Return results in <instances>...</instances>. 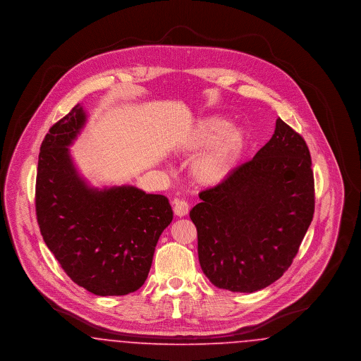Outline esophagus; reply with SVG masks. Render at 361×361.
I'll return each instance as SVG.
<instances>
[{
	"label": "esophagus",
	"instance_id": "34e87169",
	"mask_svg": "<svg viewBox=\"0 0 361 361\" xmlns=\"http://www.w3.org/2000/svg\"><path fill=\"white\" fill-rule=\"evenodd\" d=\"M173 211H174V214H176L178 218H183V216H185V215L188 214V203L184 202V200L176 199V200L173 202Z\"/></svg>",
	"mask_w": 361,
	"mask_h": 361
}]
</instances>
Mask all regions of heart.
I'll return each mask as SVG.
<instances>
[{"mask_svg":"<svg viewBox=\"0 0 361 361\" xmlns=\"http://www.w3.org/2000/svg\"><path fill=\"white\" fill-rule=\"evenodd\" d=\"M222 118H206L199 121L187 142L189 153H206L190 166L192 180L200 187H216L234 171L245 149L246 137L238 127H230Z\"/></svg>","mask_w":361,"mask_h":361,"instance_id":"1","label":"heart"}]
</instances>
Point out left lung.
<instances>
[{
    "mask_svg": "<svg viewBox=\"0 0 361 361\" xmlns=\"http://www.w3.org/2000/svg\"><path fill=\"white\" fill-rule=\"evenodd\" d=\"M189 216L199 262L222 290L255 292L291 267L314 215V174L302 135L281 121L253 159L202 190Z\"/></svg>",
    "mask_w": 361,
    "mask_h": 361,
    "instance_id": "left-lung-1",
    "label": "left lung"
}]
</instances>
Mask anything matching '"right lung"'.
<instances>
[{
    "label": "right lung",
    "instance_id": "right-lung-1",
    "mask_svg": "<svg viewBox=\"0 0 361 361\" xmlns=\"http://www.w3.org/2000/svg\"><path fill=\"white\" fill-rule=\"evenodd\" d=\"M85 121V111L77 104L42 142L37 224L47 247L75 284L99 296H121L146 281L157 242L172 222V207L164 195L133 185L90 187L69 150Z\"/></svg>",
    "mask_w": 361,
    "mask_h": 361
}]
</instances>
